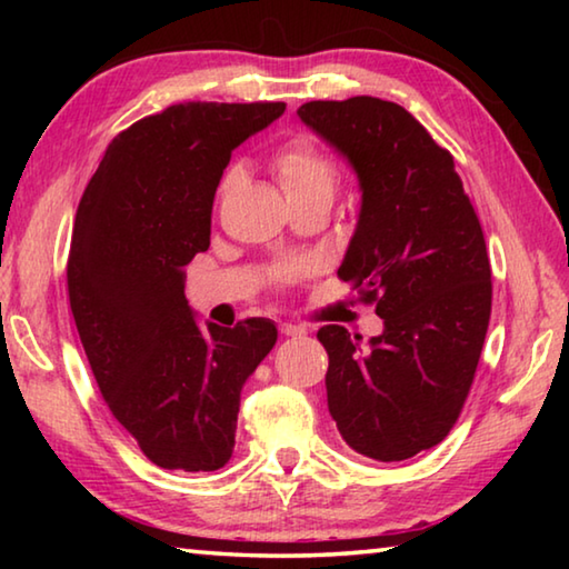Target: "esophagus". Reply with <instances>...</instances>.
Returning a JSON list of instances; mask_svg holds the SVG:
<instances>
[{
	"label": "esophagus",
	"mask_w": 569,
	"mask_h": 569,
	"mask_svg": "<svg viewBox=\"0 0 569 569\" xmlns=\"http://www.w3.org/2000/svg\"><path fill=\"white\" fill-rule=\"evenodd\" d=\"M281 333L283 336H306L303 326H296V323H281Z\"/></svg>",
	"instance_id": "esophagus-1"
}]
</instances>
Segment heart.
Returning a JSON list of instances; mask_svg holds the SVG:
<instances>
[{
    "label": "heart",
    "instance_id": "b5f03b06",
    "mask_svg": "<svg viewBox=\"0 0 569 569\" xmlns=\"http://www.w3.org/2000/svg\"><path fill=\"white\" fill-rule=\"evenodd\" d=\"M273 170L288 200L308 196H333L336 168L329 156L308 138H296L276 152ZM236 180V172H228L223 188ZM306 273V263H281L273 268L278 283H291Z\"/></svg>",
    "mask_w": 569,
    "mask_h": 569
}]
</instances>
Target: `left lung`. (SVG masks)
Returning a JSON list of instances; mask_svg holds the SVG:
<instances>
[{
    "instance_id": "left-lung-1",
    "label": "left lung",
    "mask_w": 569,
    "mask_h": 569,
    "mask_svg": "<svg viewBox=\"0 0 569 569\" xmlns=\"http://www.w3.org/2000/svg\"><path fill=\"white\" fill-rule=\"evenodd\" d=\"M298 118L359 180L339 278L383 319L366 343L336 323L316 333L329 353V411L359 455L409 459L449 435L475 381L492 313L485 233L455 158L401 104L316 100Z\"/></svg>"
}]
</instances>
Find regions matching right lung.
<instances>
[{"label":"right lung","instance_id":"right-lung-1","mask_svg":"<svg viewBox=\"0 0 569 569\" xmlns=\"http://www.w3.org/2000/svg\"><path fill=\"white\" fill-rule=\"evenodd\" d=\"M283 110L170 104L110 142L77 208L67 263L77 331L112 417L162 469L226 465L240 391L276 346L271 319L198 323L186 266L210 246L230 152Z\"/></svg>","mask_w":569,"mask_h":569}]
</instances>
